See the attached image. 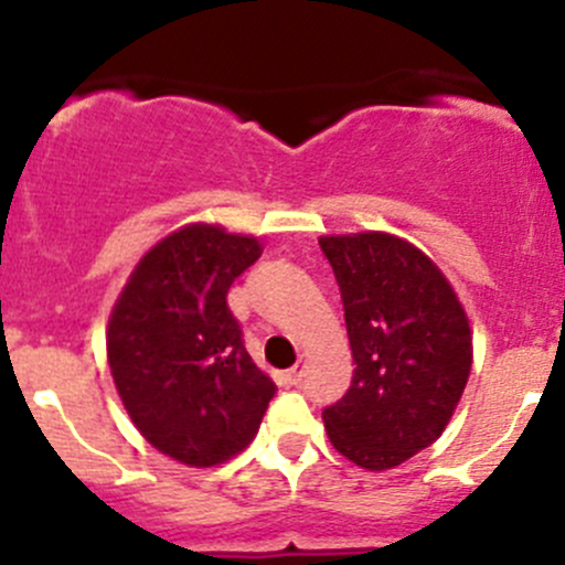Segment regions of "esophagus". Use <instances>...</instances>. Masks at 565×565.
I'll list each match as a JSON object with an SVG mask.
<instances>
[{"label": "esophagus", "mask_w": 565, "mask_h": 565, "mask_svg": "<svg viewBox=\"0 0 565 565\" xmlns=\"http://www.w3.org/2000/svg\"><path fill=\"white\" fill-rule=\"evenodd\" d=\"M300 380H303V366H292L287 372V383L289 385H300Z\"/></svg>", "instance_id": "1"}]
</instances>
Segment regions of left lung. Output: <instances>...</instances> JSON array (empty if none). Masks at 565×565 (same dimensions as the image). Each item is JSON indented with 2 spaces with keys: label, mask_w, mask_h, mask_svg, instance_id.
<instances>
[{
  "label": "left lung",
  "mask_w": 565,
  "mask_h": 565,
  "mask_svg": "<svg viewBox=\"0 0 565 565\" xmlns=\"http://www.w3.org/2000/svg\"><path fill=\"white\" fill-rule=\"evenodd\" d=\"M350 335L352 385L322 409L341 457L388 470L443 435L472 366L470 322L435 262L385 232L322 237Z\"/></svg>",
  "instance_id": "8db88e82"
}]
</instances>
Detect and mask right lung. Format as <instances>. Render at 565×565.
<instances>
[{"label":"right lung","instance_id":"1","mask_svg":"<svg viewBox=\"0 0 565 565\" xmlns=\"http://www.w3.org/2000/svg\"><path fill=\"white\" fill-rule=\"evenodd\" d=\"M259 254L256 237L182 226L141 256L108 319V366L130 420L182 465L243 451L276 396L226 303Z\"/></svg>","mask_w":565,"mask_h":565}]
</instances>
